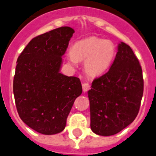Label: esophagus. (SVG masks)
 <instances>
[{
  "instance_id": "esophagus-1",
  "label": "esophagus",
  "mask_w": 156,
  "mask_h": 156,
  "mask_svg": "<svg viewBox=\"0 0 156 156\" xmlns=\"http://www.w3.org/2000/svg\"><path fill=\"white\" fill-rule=\"evenodd\" d=\"M82 86H83V91H87L88 90L90 89V85L89 83H83V84H82Z\"/></svg>"
}]
</instances>
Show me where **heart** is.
I'll list each match as a JSON object with an SVG mask.
<instances>
[{
    "label": "heart",
    "instance_id": "obj_1",
    "mask_svg": "<svg viewBox=\"0 0 156 156\" xmlns=\"http://www.w3.org/2000/svg\"><path fill=\"white\" fill-rule=\"evenodd\" d=\"M115 55L113 43L98 37H89L76 41L67 54L70 62L74 65L78 61H85V70L91 76H99L107 71Z\"/></svg>",
    "mask_w": 156,
    "mask_h": 156
}]
</instances>
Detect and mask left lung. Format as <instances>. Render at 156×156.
Listing matches in <instances>:
<instances>
[{
    "label": "left lung",
    "mask_w": 156,
    "mask_h": 156,
    "mask_svg": "<svg viewBox=\"0 0 156 156\" xmlns=\"http://www.w3.org/2000/svg\"><path fill=\"white\" fill-rule=\"evenodd\" d=\"M88 91L91 131L117 134L137 117L144 93L142 68L131 48L121 42L110 70L94 79Z\"/></svg>",
    "instance_id": "left-lung-1"
}]
</instances>
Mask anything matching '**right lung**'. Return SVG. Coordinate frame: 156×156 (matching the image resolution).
<instances>
[{
  "label": "right lung",
  "mask_w": 156,
  "mask_h": 156,
  "mask_svg": "<svg viewBox=\"0 0 156 156\" xmlns=\"http://www.w3.org/2000/svg\"><path fill=\"white\" fill-rule=\"evenodd\" d=\"M73 33L65 26L39 35L17 59L13 80L17 111L27 126L41 134L65 129L74 101L83 91L80 79L60 73L62 57Z\"/></svg>",
  "instance_id": "obj_1"
}]
</instances>
